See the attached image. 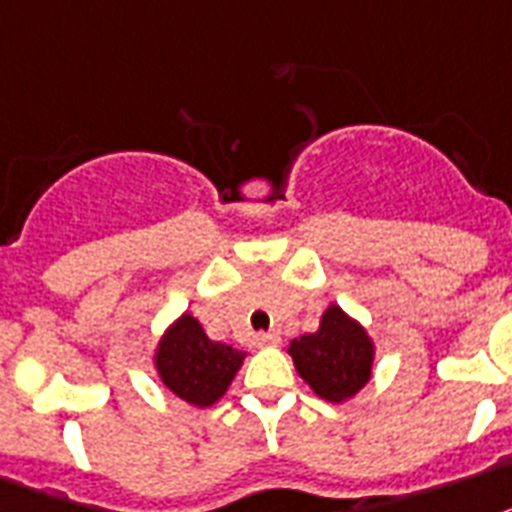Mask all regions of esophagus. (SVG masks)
I'll return each mask as SVG.
<instances>
[{"mask_svg":"<svg viewBox=\"0 0 512 512\" xmlns=\"http://www.w3.org/2000/svg\"><path fill=\"white\" fill-rule=\"evenodd\" d=\"M255 344H257V347H278V344H281V336H278V334H257Z\"/></svg>","mask_w":512,"mask_h":512,"instance_id":"34e87169","label":"esophagus"}]
</instances>
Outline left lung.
I'll return each instance as SVG.
<instances>
[{"label": "left lung", "mask_w": 512, "mask_h": 512, "mask_svg": "<svg viewBox=\"0 0 512 512\" xmlns=\"http://www.w3.org/2000/svg\"><path fill=\"white\" fill-rule=\"evenodd\" d=\"M286 352L292 355L299 378L321 400L342 405L371 381L376 342L357 318L339 305H328L318 331L292 339Z\"/></svg>", "instance_id": "1"}]
</instances>
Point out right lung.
<instances>
[{
  "label": "right lung",
  "mask_w": 512,
  "mask_h": 512,
  "mask_svg": "<svg viewBox=\"0 0 512 512\" xmlns=\"http://www.w3.org/2000/svg\"><path fill=\"white\" fill-rule=\"evenodd\" d=\"M247 352L213 342L191 313H181L162 331L152 352L157 378L170 394L191 407H213L244 365Z\"/></svg>",
  "instance_id": "add662e5"
}]
</instances>
